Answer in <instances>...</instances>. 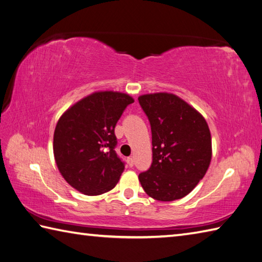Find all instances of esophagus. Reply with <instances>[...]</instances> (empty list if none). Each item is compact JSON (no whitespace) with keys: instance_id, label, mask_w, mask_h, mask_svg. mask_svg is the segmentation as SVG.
<instances>
[{"instance_id":"esophagus-1","label":"esophagus","mask_w":262,"mask_h":262,"mask_svg":"<svg viewBox=\"0 0 262 262\" xmlns=\"http://www.w3.org/2000/svg\"><path fill=\"white\" fill-rule=\"evenodd\" d=\"M127 163H128V165H129V166H133V165H134V159H133L132 157L128 158L127 159Z\"/></svg>"}]
</instances>
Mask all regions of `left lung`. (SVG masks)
<instances>
[{
  "instance_id": "left-lung-1",
  "label": "left lung",
  "mask_w": 262,
  "mask_h": 262,
  "mask_svg": "<svg viewBox=\"0 0 262 262\" xmlns=\"http://www.w3.org/2000/svg\"><path fill=\"white\" fill-rule=\"evenodd\" d=\"M152 132L153 161L138 176L144 190L160 202L187 196L207 171L211 137L198 111L171 93L144 94L138 98Z\"/></svg>"
}]
</instances>
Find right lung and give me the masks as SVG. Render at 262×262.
<instances>
[{
    "instance_id": "add662e5",
    "label": "right lung",
    "mask_w": 262,
    "mask_h": 262,
    "mask_svg": "<svg viewBox=\"0 0 262 262\" xmlns=\"http://www.w3.org/2000/svg\"><path fill=\"white\" fill-rule=\"evenodd\" d=\"M134 99L114 91L94 92L60 117L54 133V157L69 185L88 196L107 192L125 163L117 155L115 127Z\"/></svg>"
}]
</instances>
